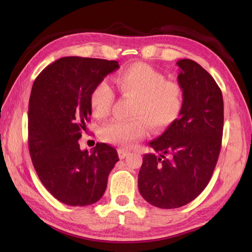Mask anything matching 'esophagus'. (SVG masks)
Returning <instances> with one entry per match:
<instances>
[{
	"instance_id": "obj_1",
	"label": "esophagus",
	"mask_w": 252,
	"mask_h": 252,
	"mask_svg": "<svg viewBox=\"0 0 252 252\" xmlns=\"http://www.w3.org/2000/svg\"><path fill=\"white\" fill-rule=\"evenodd\" d=\"M129 154H130L129 152L126 151V149H123V148L118 149V155H119V158L120 159H125Z\"/></svg>"
}]
</instances>
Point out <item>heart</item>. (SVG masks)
Listing matches in <instances>:
<instances>
[{"label": "heart", "mask_w": 252, "mask_h": 252, "mask_svg": "<svg viewBox=\"0 0 252 252\" xmlns=\"http://www.w3.org/2000/svg\"><path fill=\"white\" fill-rule=\"evenodd\" d=\"M118 91L135 99L131 120L114 119L100 129L106 143L130 147L145 136L148 123L154 130H163L178 119L183 108L181 85L168 81L164 74L146 63H133L118 72L115 78ZM115 96L106 83H100L91 93L90 103L94 115L104 118L109 114Z\"/></svg>", "instance_id": "b5f03b06"}]
</instances>
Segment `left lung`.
Instances as JSON below:
<instances>
[{
	"mask_svg": "<svg viewBox=\"0 0 252 252\" xmlns=\"http://www.w3.org/2000/svg\"><path fill=\"white\" fill-rule=\"evenodd\" d=\"M183 90L180 118L149 143L159 153L145 154L138 172L144 199L161 209L194 200L211 180L221 151L224 107L222 92L211 74L191 60L176 63Z\"/></svg>",
	"mask_w": 252,
	"mask_h": 252,
	"instance_id": "1",
	"label": "left lung"
}]
</instances>
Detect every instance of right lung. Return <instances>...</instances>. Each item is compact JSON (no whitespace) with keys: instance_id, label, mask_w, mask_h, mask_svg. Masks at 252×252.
<instances>
[{"instance_id":"add662e5","label":"right lung","mask_w":252,"mask_h":252,"mask_svg":"<svg viewBox=\"0 0 252 252\" xmlns=\"http://www.w3.org/2000/svg\"><path fill=\"white\" fill-rule=\"evenodd\" d=\"M118 68L116 61L63 57L47 66L32 87L28 111L32 163L45 189L68 206L98 201L119 160L116 149L105 143L89 153L78 142L92 114L91 93Z\"/></svg>"}]
</instances>
